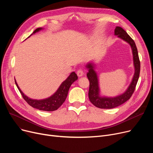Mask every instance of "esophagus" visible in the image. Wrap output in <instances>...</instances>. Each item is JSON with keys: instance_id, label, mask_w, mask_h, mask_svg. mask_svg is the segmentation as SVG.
I'll return each instance as SVG.
<instances>
[{"instance_id": "34e87169", "label": "esophagus", "mask_w": 153, "mask_h": 153, "mask_svg": "<svg viewBox=\"0 0 153 153\" xmlns=\"http://www.w3.org/2000/svg\"><path fill=\"white\" fill-rule=\"evenodd\" d=\"M83 74H84V72L82 69H79L77 71V75L78 76V77H82Z\"/></svg>"}]
</instances>
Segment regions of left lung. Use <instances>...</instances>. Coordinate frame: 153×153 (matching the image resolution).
<instances>
[{"label":"left lung","instance_id":"8db88e82","mask_svg":"<svg viewBox=\"0 0 153 153\" xmlns=\"http://www.w3.org/2000/svg\"><path fill=\"white\" fill-rule=\"evenodd\" d=\"M114 32L115 35H117L118 37L126 42L131 46L134 66V74L131 84L123 94L115 97H100L99 94L100 89L99 86L98 77L97 73L94 70L95 66L93 63H88L86 65V68L88 69L87 76L90 82L89 98L91 102L94 106L100 108H113L122 105L128 100H129L135 90V87L140 76V61L137 48H136L133 39L128 35L126 31L120 27H116Z\"/></svg>","mask_w":153,"mask_h":153}]
</instances>
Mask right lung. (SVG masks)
<instances>
[{"mask_svg": "<svg viewBox=\"0 0 153 153\" xmlns=\"http://www.w3.org/2000/svg\"><path fill=\"white\" fill-rule=\"evenodd\" d=\"M42 29H43L42 28H36L33 32V33L30 35V36ZM77 79H78L77 76L75 72H71V74L69 76V77L61 84L57 91H56L53 95H51V97L45 99H43V100H35V99H31L30 98H28L27 96H26L22 92L17 82H16L15 79V82L19 89L21 95H22L23 98L30 106H31L32 107H33L35 108L38 109L39 110L51 111L56 110L59 108V107L62 105V104L64 102V101H65L67 97L68 91L71 85L74 81H76Z\"/></svg>", "mask_w": 153, "mask_h": 153, "instance_id": "obj_1", "label": "right lung"}]
</instances>
